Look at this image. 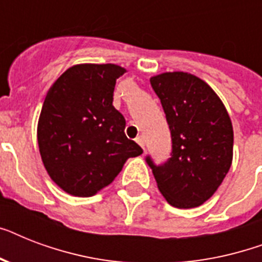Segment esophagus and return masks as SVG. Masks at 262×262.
Returning a JSON list of instances; mask_svg holds the SVG:
<instances>
[{
	"label": "esophagus",
	"mask_w": 262,
	"mask_h": 262,
	"mask_svg": "<svg viewBox=\"0 0 262 262\" xmlns=\"http://www.w3.org/2000/svg\"><path fill=\"white\" fill-rule=\"evenodd\" d=\"M136 141H137V144H139L140 147L143 148H145V140H144V137L143 136H139V137H137V139H136Z\"/></svg>",
	"instance_id": "esophagus-1"
}]
</instances>
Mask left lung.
Masks as SVG:
<instances>
[{
	"label": "left lung",
	"mask_w": 262,
	"mask_h": 262,
	"mask_svg": "<svg viewBox=\"0 0 262 262\" xmlns=\"http://www.w3.org/2000/svg\"><path fill=\"white\" fill-rule=\"evenodd\" d=\"M171 132V158L155 164L147 156L160 193L177 208L211 199L232 162L234 132L226 107L205 81L185 72L151 77Z\"/></svg>",
	"instance_id": "obj_1"
}]
</instances>
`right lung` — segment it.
Segmentation results:
<instances>
[{"label": "right lung", "mask_w": 262, "mask_h": 262, "mask_svg": "<svg viewBox=\"0 0 262 262\" xmlns=\"http://www.w3.org/2000/svg\"><path fill=\"white\" fill-rule=\"evenodd\" d=\"M114 63H81L59 76L46 95L38 122V144L50 178L62 190L90 197L110 185L129 158L143 149L125 135V118L114 106Z\"/></svg>", "instance_id": "obj_1"}]
</instances>
